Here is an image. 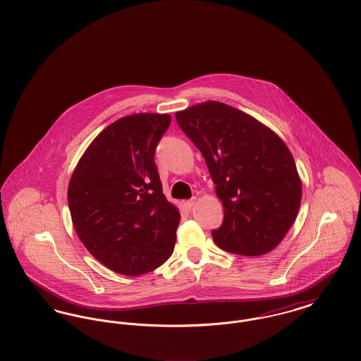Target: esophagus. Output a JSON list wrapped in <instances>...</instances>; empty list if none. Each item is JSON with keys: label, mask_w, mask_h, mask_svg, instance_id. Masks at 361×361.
I'll return each mask as SVG.
<instances>
[{"label": "esophagus", "mask_w": 361, "mask_h": 361, "mask_svg": "<svg viewBox=\"0 0 361 361\" xmlns=\"http://www.w3.org/2000/svg\"><path fill=\"white\" fill-rule=\"evenodd\" d=\"M195 204H196V197H192V199H189L187 202H184V207H185L187 209H190Z\"/></svg>", "instance_id": "obj_1"}]
</instances>
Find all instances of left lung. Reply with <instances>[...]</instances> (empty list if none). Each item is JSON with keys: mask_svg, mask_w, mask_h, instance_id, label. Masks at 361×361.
<instances>
[{"mask_svg": "<svg viewBox=\"0 0 361 361\" xmlns=\"http://www.w3.org/2000/svg\"><path fill=\"white\" fill-rule=\"evenodd\" d=\"M176 121L204 157L224 204V224L212 231L215 243L242 256L274 250L302 200V181L287 145L253 116L219 102L178 111Z\"/></svg>", "mask_w": 361, "mask_h": 361, "instance_id": "obj_1", "label": "left lung"}]
</instances>
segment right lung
Instances as JSON below:
<instances>
[{
    "mask_svg": "<svg viewBox=\"0 0 361 361\" xmlns=\"http://www.w3.org/2000/svg\"><path fill=\"white\" fill-rule=\"evenodd\" d=\"M171 121L168 114H135L109 124L71 174L68 202L75 233L116 274L143 275L172 256L180 212L162 193L154 162Z\"/></svg>",
    "mask_w": 361,
    "mask_h": 361,
    "instance_id": "1",
    "label": "right lung"
}]
</instances>
